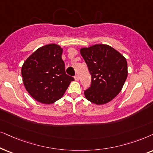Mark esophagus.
<instances>
[{"label":"esophagus","instance_id":"34e87169","mask_svg":"<svg viewBox=\"0 0 153 153\" xmlns=\"http://www.w3.org/2000/svg\"><path fill=\"white\" fill-rule=\"evenodd\" d=\"M74 78H75V80H76V81H78V80H79V77H78V75H75L74 76Z\"/></svg>","mask_w":153,"mask_h":153}]
</instances>
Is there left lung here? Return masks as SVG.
<instances>
[{
    "instance_id": "left-lung-1",
    "label": "left lung",
    "mask_w": 153,
    "mask_h": 153,
    "mask_svg": "<svg viewBox=\"0 0 153 153\" xmlns=\"http://www.w3.org/2000/svg\"><path fill=\"white\" fill-rule=\"evenodd\" d=\"M91 76V86L85 91L87 100L102 105L120 92L127 78V62L112 47L97 44L80 49Z\"/></svg>"
}]
</instances>
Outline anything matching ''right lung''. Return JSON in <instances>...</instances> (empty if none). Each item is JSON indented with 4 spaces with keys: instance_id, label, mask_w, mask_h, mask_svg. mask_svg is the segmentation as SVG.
Segmentation results:
<instances>
[{
    "instance_id": "right-lung-1",
    "label": "right lung",
    "mask_w": 153,
    "mask_h": 153,
    "mask_svg": "<svg viewBox=\"0 0 153 153\" xmlns=\"http://www.w3.org/2000/svg\"><path fill=\"white\" fill-rule=\"evenodd\" d=\"M62 52L63 49L58 45H46L28 56L22 67L24 87L38 102L54 103L74 80L65 71Z\"/></svg>"
}]
</instances>
